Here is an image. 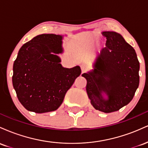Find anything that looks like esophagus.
Instances as JSON below:
<instances>
[{
	"label": "esophagus",
	"mask_w": 148,
	"mask_h": 148,
	"mask_svg": "<svg viewBox=\"0 0 148 148\" xmlns=\"http://www.w3.org/2000/svg\"><path fill=\"white\" fill-rule=\"evenodd\" d=\"M81 71H82V72H84L88 69V67H87V66H86L85 64H81Z\"/></svg>",
	"instance_id": "obj_1"
}]
</instances>
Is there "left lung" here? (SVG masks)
Masks as SVG:
<instances>
[{
    "mask_svg": "<svg viewBox=\"0 0 148 148\" xmlns=\"http://www.w3.org/2000/svg\"><path fill=\"white\" fill-rule=\"evenodd\" d=\"M106 38L105 49L98 54L93 69L82 76L91 104L103 113L117 111L133 99L139 85L140 64L133 47L120 34L101 33Z\"/></svg>",
    "mask_w": 148,
    "mask_h": 148,
    "instance_id": "8db88e82",
    "label": "left lung"
}]
</instances>
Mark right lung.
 <instances>
[{"instance_id":"1","label":"right lung","mask_w":148,"mask_h":148,"mask_svg":"<svg viewBox=\"0 0 148 148\" xmlns=\"http://www.w3.org/2000/svg\"><path fill=\"white\" fill-rule=\"evenodd\" d=\"M63 35L42 34L24 44L13 65L12 84L18 101L29 111L57 110L81 73L79 66L65 68L58 54Z\"/></svg>"}]
</instances>
